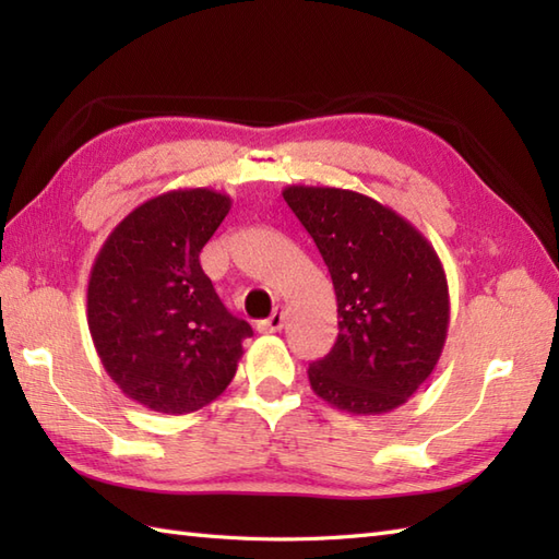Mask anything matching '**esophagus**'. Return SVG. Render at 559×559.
<instances>
[{
    "mask_svg": "<svg viewBox=\"0 0 559 559\" xmlns=\"http://www.w3.org/2000/svg\"><path fill=\"white\" fill-rule=\"evenodd\" d=\"M283 322H286V314H283V310H273L271 317H266L264 322L257 324V329L261 331V334H276V331L283 329Z\"/></svg>",
    "mask_w": 559,
    "mask_h": 559,
    "instance_id": "1",
    "label": "esophagus"
}]
</instances>
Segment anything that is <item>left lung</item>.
I'll use <instances>...</instances> for the list:
<instances>
[{
  "label": "left lung",
  "mask_w": 559,
  "mask_h": 559,
  "mask_svg": "<svg viewBox=\"0 0 559 559\" xmlns=\"http://www.w3.org/2000/svg\"><path fill=\"white\" fill-rule=\"evenodd\" d=\"M329 266L338 338L310 365L317 396L353 415L403 406L432 374L449 329V288L427 237L379 201L338 187L283 189Z\"/></svg>",
  "instance_id": "obj_1"
}]
</instances>
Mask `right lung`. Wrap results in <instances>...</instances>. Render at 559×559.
I'll return each mask as SVG.
<instances>
[{
    "mask_svg": "<svg viewBox=\"0 0 559 559\" xmlns=\"http://www.w3.org/2000/svg\"><path fill=\"white\" fill-rule=\"evenodd\" d=\"M233 199L173 189L136 206L100 247L88 278V329L105 372L156 413L204 408L233 382L242 341L199 264Z\"/></svg>",
    "mask_w": 559,
    "mask_h": 559,
    "instance_id": "right-lung-1",
    "label": "right lung"
}]
</instances>
